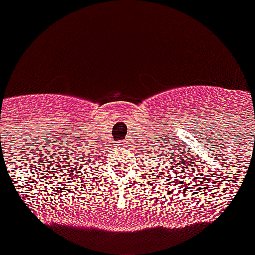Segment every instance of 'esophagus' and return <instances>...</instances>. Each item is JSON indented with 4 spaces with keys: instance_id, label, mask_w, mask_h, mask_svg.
Masks as SVG:
<instances>
[{
    "instance_id": "34e87169",
    "label": "esophagus",
    "mask_w": 255,
    "mask_h": 255,
    "mask_svg": "<svg viewBox=\"0 0 255 255\" xmlns=\"http://www.w3.org/2000/svg\"><path fill=\"white\" fill-rule=\"evenodd\" d=\"M124 145H125V141H124Z\"/></svg>"
}]
</instances>
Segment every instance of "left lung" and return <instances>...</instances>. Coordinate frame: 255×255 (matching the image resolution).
Returning <instances> with one entry per match:
<instances>
[{"label":"left lung","instance_id":"1","mask_svg":"<svg viewBox=\"0 0 255 255\" xmlns=\"http://www.w3.org/2000/svg\"><path fill=\"white\" fill-rule=\"evenodd\" d=\"M160 141V139H158ZM145 146V156H148L149 158H152V160H154V164H156L157 166L160 165V157L161 156H165V158H164V161L168 164V168H169V171H158V173H164V172H166L165 175H168V172H172V175H183V165H185L184 161L187 160L185 157H181V149H179L180 150V156L177 154V150H176L175 148H172V146H166V145H164V146H161V143H156V145H143ZM156 165L152 166V169H156ZM154 176H157V177H160V175L158 173H154ZM169 176V175H168Z\"/></svg>","mask_w":255,"mask_h":255}]
</instances>
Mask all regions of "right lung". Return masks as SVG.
Wrapping results in <instances>:
<instances>
[{"instance_id":"1","label":"right lung","mask_w":255,"mask_h":255,"mask_svg":"<svg viewBox=\"0 0 255 255\" xmlns=\"http://www.w3.org/2000/svg\"><path fill=\"white\" fill-rule=\"evenodd\" d=\"M83 158H89V156H86V157H83ZM91 160H94V157H91ZM79 163L81 164V165H86V160H82V161H80ZM76 168H78V173H82V168H80V166L76 165Z\"/></svg>"}]
</instances>
